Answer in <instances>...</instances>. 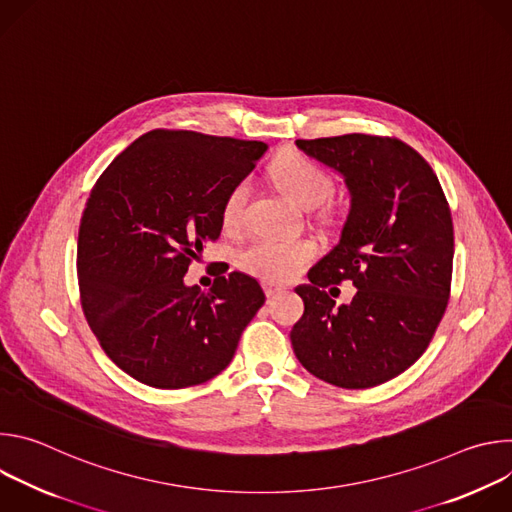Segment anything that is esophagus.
<instances>
[{"instance_id":"esophagus-1","label":"esophagus","mask_w":512,"mask_h":512,"mask_svg":"<svg viewBox=\"0 0 512 512\" xmlns=\"http://www.w3.org/2000/svg\"><path fill=\"white\" fill-rule=\"evenodd\" d=\"M263 289H265V296L267 298H275V296H279L281 291L285 289L281 283H277V281H263Z\"/></svg>"}]
</instances>
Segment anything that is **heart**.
Returning a JSON list of instances; mask_svg holds the SVG:
<instances>
[{"mask_svg":"<svg viewBox=\"0 0 512 512\" xmlns=\"http://www.w3.org/2000/svg\"><path fill=\"white\" fill-rule=\"evenodd\" d=\"M269 172L277 188L291 202L306 210L322 206L334 190L330 174L298 152L279 154L273 160ZM249 190V180H241L227 194L223 204V225L227 229H237L241 225ZM314 255L316 247L308 241L261 237L241 253L239 261L245 271L257 277L267 281H287L300 275L304 267L314 259Z\"/></svg>","mask_w":512,"mask_h":512,"instance_id":"obj_1","label":"heart"}]
</instances>
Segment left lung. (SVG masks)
Segmentation results:
<instances>
[{"label":"left lung","mask_w":512,"mask_h":512,"mask_svg":"<svg viewBox=\"0 0 512 512\" xmlns=\"http://www.w3.org/2000/svg\"><path fill=\"white\" fill-rule=\"evenodd\" d=\"M296 145L342 176L350 208L338 245L296 287L306 310L291 346L330 385L377 387L425 352L446 312L454 227L444 190L399 139L348 133ZM344 278L357 294L336 307L325 287Z\"/></svg>","instance_id":"obj_1"}]
</instances>
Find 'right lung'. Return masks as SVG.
I'll list each match as a JSON object with an SVG mask.
<instances>
[{
    "label": "right lung",
    "mask_w": 512,
    "mask_h": 512,
    "mask_svg": "<svg viewBox=\"0 0 512 512\" xmlns=\"http://www.w3.org/2000/svg\"><path fill=\"white\" fill-rule=\"evenodd\" d=\"M267 152L263 141L154 129L101 174L81 218L77 269L87 322L107 356L156 389L229 367L265 294L233 271L208 291L184 275L223 229V204Z\"/></svg>",
    "instance_id": "add662e5"
}]
</instances>
